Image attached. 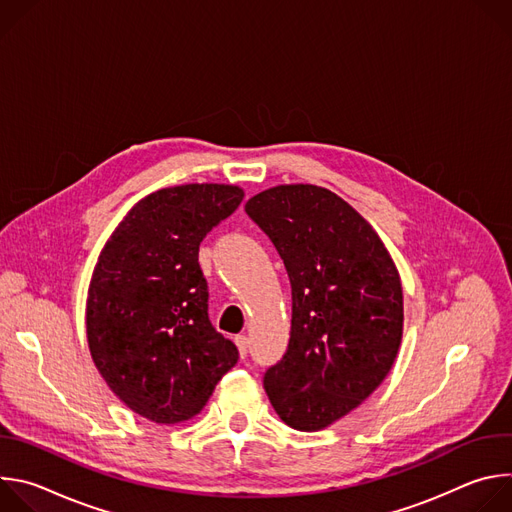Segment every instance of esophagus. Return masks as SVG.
I'll list each match as a JSON object with an SVG mask.
<instances>
[{
	"mask_svg": "<svg viewBox=\"0 0 512 512\" xmlns=\"http://www.w3.org/2000/svg\"><path fill=\"white\" fill-rule=\"evenodd\" d=\"M235 342H237V346H239V354H241V358H245V356L249 354V338H247L245 334H241V336H237V338H235Z\"/></svg>",
	"mask_w": 512,
	"mask_h": 512,
	"instance_id": "34e87169",
	"label": "esophagus"
}]
</instances>
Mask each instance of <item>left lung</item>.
Returning a JSON list of instances; mask_svg holds the SVG:
<instances>
[{
  "mask_svg": "<svg viewBox=\"0 0 512 512\" xmlns=\"http://www.w3.org/2000/svg\"><path fill=\"white\" fill-rule=\"evenodd\" d=\"M245 212L291 283L289 344L263 387L289 427L318 431L389 375L403 334L401 279L375 229L326 188L275 186Z\"/></svg>",
  "mask_w": 512,
  "mask_h": 512,
  "instance_id": "1",
  "label": "left lung"
}]
</instances>
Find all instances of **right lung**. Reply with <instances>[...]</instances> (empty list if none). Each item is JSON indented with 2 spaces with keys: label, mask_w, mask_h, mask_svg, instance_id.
<instances>
[{
  "label": "right lung",
  "mask_w": 512,
  "mask_h": 512,
  "mask_svg": "<svg viewBox=\"0 0 512 512\" xmlns=\"http://www.w3.org/2000/svg\"><path fill=\"white\" fill-rule=\"evenodd\" d=\"M241 200L243 190L225 184L158 190L131 208L99 257L89 348L111 391L141 417H194L239 360L208 318L198 247Z\"/></svg>",
  "instance_id": "obj_1"
}]
</instances>
